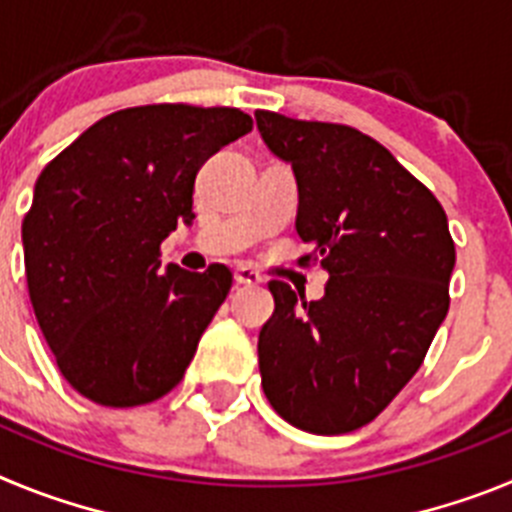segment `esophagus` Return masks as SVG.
<instances>
[{
    "instance_id": "obj_1",
    "label": "esophagus",
    "mask_w": 512,
    "mask_h": 512,
    "mask_svg": "<svg viewBox=\"0 0 512 512\" xmlns=\"http://www.w3.org/2000/svg\"><path fill=\"white\" fill-rule=\"evenodd\" d=\"M235 282L238 284H261L264 274L259 269H253L251 264H238L235 266Z\"/></svg>"
}]
</instances>
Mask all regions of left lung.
Instances as JSON below:
<instances>
[{
    "instance_id": "8db88e82",
    "label": "left lung",
    "mask_w": 512,
    "mask_h": 512,
    "mask_svg": "<svg viewBox=\"0 0 512 512\" xmlns=\"http://www.w3.org/2000/svg\"><path fill=\"white\" fill-rule=\"evenodd\" d=\"M256 125L295 171V228L312 246L300 264L330 274L325 295L302 305L287 282H269L264 395L295 428L351 433L413 379L449 312V220L431 189L356 128L269 110H256Z\"/></svg>"
}]
</instances>
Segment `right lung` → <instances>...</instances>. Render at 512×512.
Here are the masks:
<instances>
[{
  "label": "right lung",
  "instance_id": "obj_1",
  "mask_svg": "<svg viewBox=\"0 0 512 512\" xmlns=\"http://www.w3.org/2000/svg\"><path fill=\"white\" fill-rule=\"evenodd\" d=\"M251 128L238 107H128L40 171L22 220L27 292L58 369L87 400L138 408L182 382L233 274L158 271L161 241L194 220L202 164Z\"/></svg>",
  "mask_w": 512,
  "mask_h": 512
}]
</instances>
